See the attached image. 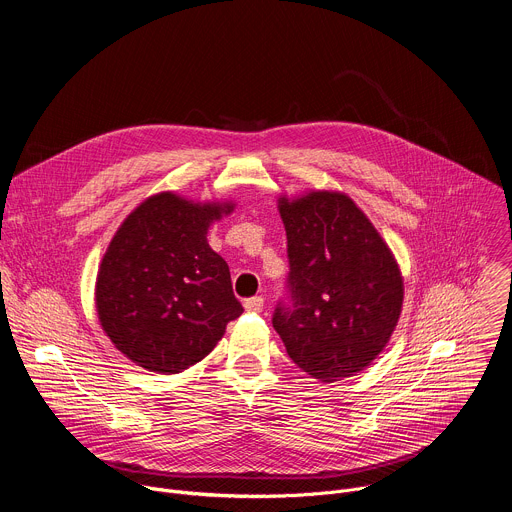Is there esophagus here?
I'll list each match as a JSON object with an SVG mask.
<instances>
[{"instance_id":"1","label":"esophagus","mask_w":512,"mask_h":512,"mask_svg":"<svg viewBox=\"0 0 512 512\" xmlns=\"http://www.w3.org/2000/svg\"><path fill=\"white\" fill-rule=\"evenodd\" d=\"M245 310H247V312H261V310H263V298H261V296H255V298L245 300Z\"/></svg>"}]
</instances>
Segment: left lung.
Wrapping results in <instances>:
<instances>
[{
    "instance_id": "left-lung-1",
    "label": "left lung",
    "mask_w": 512,
    "mask_h": 512,
    "mask_svg": "<svg viewBox=\"0 0 512 512\" xmlns=\"http://www.w3.org/2000/svg\"><path fill=\"white\" fill-rule=\"evenodd\" d=\"M287 235L289 306L273 328L289 358L322 383L367 369L403 308V275L379 231L350 196L310 190L279 196Z\"/></svg>"
}]
</instances>
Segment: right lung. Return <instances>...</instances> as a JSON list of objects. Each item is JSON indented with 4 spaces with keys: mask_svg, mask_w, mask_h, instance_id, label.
Wrapping results in <instances>:
<instances>
[{
    "mask_svg": "<svg viewBox=\"0 0 512 512\" xmlns=\"http://www.w3.org/2000/svg\"><path fill=\"white\" fill-rule=\"evenodd\" d=\"M235 202L160 192L133 208L97 273L101 328L137 367L176 375L200 362L243 314L227 261L206 241Z\"/></svg>",
    "mask_w": 512,
    "mask_h": 512,
    "instance_id": "1",
    "label": "right lung"
}]
</instances>
